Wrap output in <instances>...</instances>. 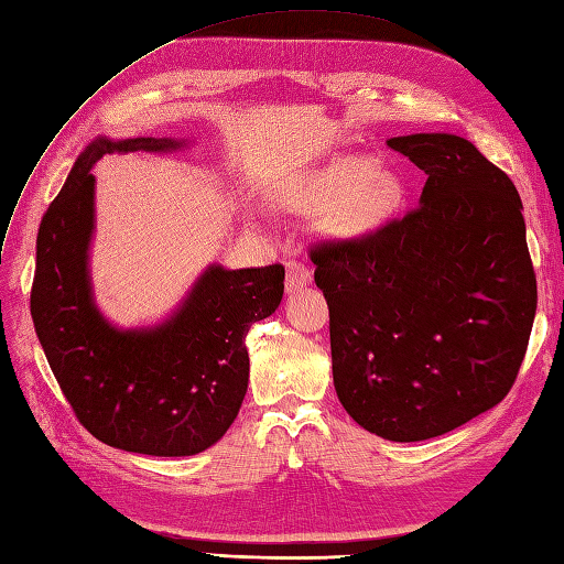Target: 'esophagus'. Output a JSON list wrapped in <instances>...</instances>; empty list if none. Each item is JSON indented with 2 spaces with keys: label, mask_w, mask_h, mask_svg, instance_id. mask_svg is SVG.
<instances>
[{
  "label": "esophagus",
  "mask_w": 564,
  "mask_h": 564,
  "mask_svg": "<svg viewBox=\"0 0 564 564\" xmlns=\"http://www.w3.org/2000/svg\"><path fill=\"white\" fill-rule=\"evenodd\" d=\"M311 270L299 263V261H289L286 263V280H284V286H286V294H296L301 292L303 286L311 284Z\"/></svg>",
  "instance_id": "obj_1"
}]
</instances>
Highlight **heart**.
<instances>
[{
    "instance_id": "b5f03b06",
    "label": "heart",
    "mask_w": 564,
    "mask_h": 564,
    "mask_svg": "<svg viewBox=\"0 0 564 564\" xmlns=\"http://www.w3.org/2000/svg\"><path fill=\"white\" fill-rule=\"evenodd\" d=\"M405 202L399 173L368 156H337L299 177L280 196V204L296 216L323 214L325 232L339 241L370 237L389 223Z\"/></svg>"
}]
</instances>
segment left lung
Here are the masks:
<instances>
[{"label": "left lung", "instance_id": "left-lung-1", "mask_svg": "<svg viewBox=\"0 0 564 564\" xmlns=\"http://www.w3.org/2000/svg\"><path fill=\"white\" fill-rule=\"evenodd\" d=\"M387 147L427 173L420 208L311 258L341 405L370 434L410 444L506 399L534 325L536 275L520 194L475 144L415 132Z\"/></svg>", "mask_w": 564, "mask_h": 564}]
</instances>
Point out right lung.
<instances>
[{"label":"right lung","mask_w":564,"mask_h":564,"mask_svg":"<svg viewBox=\"0 0 564 564\" xmlns=\"http://www.w3.org/2000/svg\"><path fill=\"white\" fill-rule=\"evenodd\" d=\"M189 144L95 137L44 213L30 294L37 339L83 427L106 446L156 458L196 455L230 430L249 387V327L284 294L282 265L208 263L156 323L120 327L101 313L89 270L95 163L113 151L173 154Z\"/></svg>","instance_id":"obj_1"}]
</instances>
